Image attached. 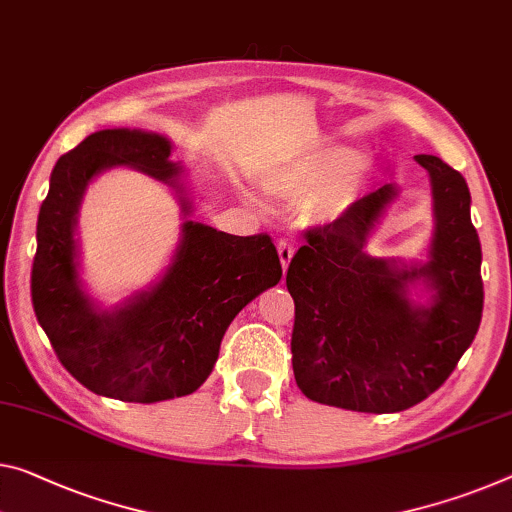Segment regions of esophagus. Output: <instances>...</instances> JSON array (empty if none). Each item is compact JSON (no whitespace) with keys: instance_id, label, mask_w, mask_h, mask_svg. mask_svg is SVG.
<instances>
[{"instance_id":"1","label":"esophagus","mask_w":512,"mask_h":512,"mask_svg":"<svg viewBox=\"0 0 512 512\" xmlns=\"http://www.w3.org/2000/svg\"><path fill=\"white\" fill-rule=\"evenodd\" d=\"M277 251H279V261H281L283 272H286V270H288V265H290V261H293L295 247L290 245L288 240H279V242H277Z\"/></svg>"}]
</instances>
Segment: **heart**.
I'll use <instances>...</instances> for the list:
<instances>
[{
    "label": "heart",
    "mask_w": 512,
    "mask_h": 512,
    "mask_svg": "<svg viewBox=\"0 0 512 512\" xmlns=\"http://www.w3.org/2000/svg\"><path fill=\"white\" fill-rule=\"evenodd\" d=\"M368 174L366 153L350 144H329L265 169L263 185L272 196L306 201L311 222L343 217L359 199Z\"/></svg>",
    "instance_id": "b5f03b06"
}]
</instances>
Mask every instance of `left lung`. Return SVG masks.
<instances>
[{"instance_id":"1","label":"left lung","mask_w":512,"mask_h":512,"mask_svg":"<svg viewBox=\"0 0 512 512\" xmlns=\"http://www.w3.org/2000/svg\"><path fill=\"white\" fill-rule=\"evenodd\" d=\"M416 162L432 190L426 261L366 251L400 192L393 183L306 233L290 261L295 382L316 403L371 414L410 410L442 387L481 325L483 254L467 180L435 155Z\"/></svg>"}]
</instances>
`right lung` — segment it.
<instances>
[{"label":"right lung","mask_w":512,"mask_h":512,"mask_svg":"<svg viewBox=\"0 0 512 512\" xmlns=\"http://www.w3.org/2000/svg\"><path fill=\"white\" fill-rule=\"evenodd\" d=\"M171 139L148 130H98L61 155L36 224L31 302L66 371L86 389L125 403L190 396L215 368L233 318L277 286L281 263L270 235L240 238L192 222L185 169ZM130 166L177 194L186 222L168 270L114 307L85 293L76 212L102 170Z\"/></svg>","instance_id":"right-lung-1"}]
</instances>
